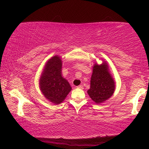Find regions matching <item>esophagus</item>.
<instances>
[{"instance_id": "obj_1", "label": "esophagus", "mask_w": 149, "mask_h": 149, "mask_svg": "<svg viewBox=\"0 0 149 149\" xmlns=\"http://www.w3.org/2000/svg\"><path fill=\"white\" fill-rule=\"evenodd\" d=\"M77 88H78V89H83V85H79V86H77Z\"/></svg>"}]
</instances>
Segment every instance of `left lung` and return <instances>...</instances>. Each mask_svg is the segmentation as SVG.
Returning <instances> with one entry per match:
<instances>
[{"instance_id": "obj_1", "label": "left lung", "mask_w": 149, "mask_h": 149, "mask_svg": "<svg viewBox=\"0 0 149 149\" xmlns=\"http://www.w3.org/2000/svg\"><path fill=\"white\" fill-rule=\"evenodd\" d=\"M115 82L108 70L107 63L97 65L93 68L90 88L87 93L96 104L103 102L112 96L115 91Z\"/></svg>"}]
</instances>
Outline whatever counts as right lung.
Instances as JSON below:
<instances>
[{"label":"right lung","instance_id":"add662e5","mask_svg":"<svg viewBox=\"0 0 149 149\" xmlns=\"http://www.w3.org/2000/svg\"><path fill=\"white\" fill-rule=\"evenodd\" d=\"M62 60L54 56L47 62L40 79L42 94L52 102L60 104L71 90L68 81L62 77Z\"/></svg>","mask_w":149,"mask_h":149}]
</instances>
